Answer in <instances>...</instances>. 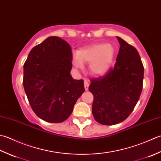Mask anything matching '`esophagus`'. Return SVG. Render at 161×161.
<instances>
[{
	"instance_id": "esophagus-1",
	"label": "esophagus",
	"mask_w": 161,
	"mask_h": 161,
	"mask_svg": "<svg viewBox=\"0 0 161 161\" xmlns=\"http://www.w3.org/2000/svg\"><path fill=\"white\" fill-rule=\"evenodd\" d=\"M84 87L85 90H88V88H89V83H88V82L87 80L84 81Z\"/></svg>"
}]
</instances>
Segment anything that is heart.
<instances>
[{
    "label": "heart",
    "instance_id": "b5f03b06",
    "mask_svg": "<svg viewBox=\"0 0 161 161\" xmlns=\"http://www.w3.org/2000/svg\"><path fill=\"white\" fill-rule=\"evenodd\" d=\"M114 50L110 44H96L80 48L73 54V62L77 69L83 67V63H90V73L101 76L109 69L114 58Z\"/></svg>",
    "mask_w": 161,
    "mask_h": 161
}]
</instances>
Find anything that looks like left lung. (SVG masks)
I'll return each instance as SVG.
<instances>
[{
  "instance_id": "8db88e82",
  "label": "left lung",
  "mask_w": 161,
  "mask_h": 161,
  "mask_svg": "<svg viewBox=\"0 0 161 161\" xmlns=\"http://www.w3.org/2000/svg\"><path fill=\"white\" fill-rule=\"evenodd\" d=\"M120 48L114 67L99 78L91 79L94 95L92 114L103 125L125 120L133 110L142 90L144 67L135 47L117 37Z\"/></svg>"
}]
</instances>
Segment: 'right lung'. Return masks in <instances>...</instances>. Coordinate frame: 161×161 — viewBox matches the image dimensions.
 <instances>
[{
    "mask_svg": "<svg viewBox=\"0 0 161 161\" xmlns=\"http://www.w3.org/2000/svg\"><path fill=\"white\" fill-rule=\"evenodd\" d=\"M71 48L58 37L46 39L32 49L24 64L23 84L34 113L51 123H60L70 116L84 92L83 80H75Z\"/></svg>",
    "mask_w": 161,
    "mask_h": 161,
    "instance_id": "right-lung-1",
    "label": "right lung"
}]
</instances>
